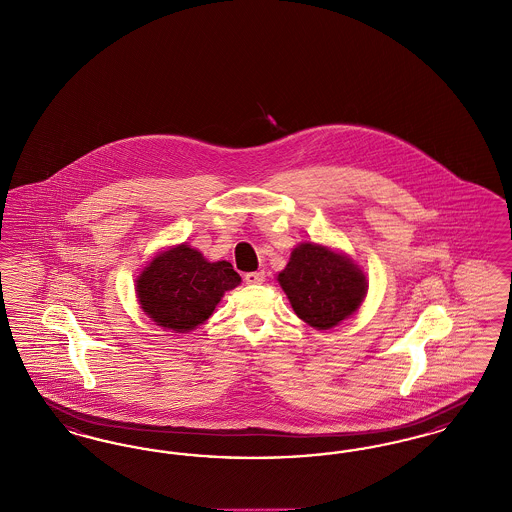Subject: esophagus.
Listing matches in <instances>:
<instances>
[{
    "label": "esophagus",
    "mask_w": 512,
    "mask_h": 512,
    "mask_svg": "<svg viewBox=\"0 0 512 512\" xmlns=\"http://www.w3.org/2000/svg\"><path fill=\"white\" fill-rule=\"evenodd\" d=\"M245 284H263L265 282V272L257 270V272H247L244 276Z\"/></svg>",
    "instance_id": "34e87169"
}]
</instances>
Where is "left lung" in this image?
Segmentation results:
<instances>
[{
    "label": "left lung",
    "instance_id": "8db88e82",
    "mask_svg": "<svg viewBox=\"0 0 512 512\" xmlns=\"http://www.w3.org/2000/svg\"><path fill=\"white\" fill-rule=\"evenodd\" d=\"M295 315L317 330H330L363 303L368 280L347 255L326 245L293 247L290 263L278 274Z\"/></svg>",
    "mask_w": 512,
    "mask_h": 512
}]
</instances>
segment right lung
I'll return each instance as SVG.
<instances>
[{
	"label": "right lung",
	"instance_id": "add662e5",
	"mask_svg": "<svg viewBox=\"0 0 512 512\" xmlns=\"http://www.w3.org/2000/svg\"><path fill=\"white\" fill-rule=\"evenodd\" d=\"M242 282L228 261L209 263L180 244L157 253L136 278V295L157 326L184 334L213 315L222 295Z\"/></svg>",
	"mask_w": 512,
	"mask_h": 512
}]
</instances>
